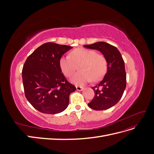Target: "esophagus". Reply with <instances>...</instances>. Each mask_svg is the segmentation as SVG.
<instances>
[{"mask_svg": "<svg viewBox=\"0 0 154 154\" xmlns=\"http://www.w3.org/2000/svg\"><path fill=\"white\" fill-rule=\"evenodd\" d=\"M76 89L79 91H83V89H84V88H83V87H80V86H76Z\"/></svg>", "mask_w": 154, "mask_h": 154, "instance_id": "esophagus-1", "label": "esophagus"}]
</instances>
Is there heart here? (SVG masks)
Listing matches in <instances>:
<instances>
[{"instance_id": "1", "label": "heart", "mask_w": 154, "mask_h": 154, "mask_svg": "<svg viewBox=\"0 0 154 154\" xmlns=\"http://www.w3.org/2000/svg\"><path fill=\"white\" fill-rule=\"evenodd\" d=\"M59 63L62 72L67 77H71L79 66L80 71L71 78L72 82L76 85H83L91 80L98 81L107 70V61L103 54L83 48L74 49L70 56H63Z\"/></svg>"}]
</instances>
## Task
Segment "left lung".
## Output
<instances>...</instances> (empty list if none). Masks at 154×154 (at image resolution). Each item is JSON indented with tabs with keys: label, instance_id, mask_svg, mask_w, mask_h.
Segmentation results:
<instances>
[{
	"label": "left lung",
	"instance_id": "left-lung-1",
	"mask_svg": "<svg viewBox=\"0 0 154 154\" xmlns=\"http://www.w3.org/2000/svg\"><path fill=\"white\" fill-rule=\"evenodd\" d=\"M84 47L100 51L107 61V72L103 80L92 87L95 95L88 105L96 110L108 109L122 98L126 88L124 60L117 48L104 42L85 45Z\"/></svg>",
	"mask_w": 154,
	"mask_h": 154
}]
</instances>
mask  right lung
<instances>
[{
    "label": "right lung",
    "instance_id": "add662e5",
    "mask_svg": "<svg viewBox=\"0 0 154 154\" xmlns=\"http://www.w3.org/2000/svg\"><path fill=\"white\" fill-rule=\"evenodd\" d=\"M71 46L45 43L31 54L22 76L26 99L40 112L54 114L66 109L69 95L76 90L62 72L60 59Z\"/></svg>",
    "mask_w": 154,
    "mask_h": 154
}]
</instances>
